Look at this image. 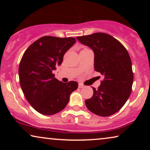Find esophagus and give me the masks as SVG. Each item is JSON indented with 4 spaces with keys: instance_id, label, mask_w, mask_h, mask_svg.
Instances as JSON below:
<instances>
[{
    "instance_id": "esophagus-1",
    "label": "esophagus",
    "mask_w": 150,
    "mask_h": 150,
    "mask_svg": "<svg viewBox=\"0 0 150 150\" xmlns=\"http://www.w3.org/2000/svg\"><path fill=\"white\" fill-rule=\"evenodd\" d=\"M79 88H81V89H82V88H84L85 87V86H84L83 84H81V83H79Z\"/></svg>"
}]
</instances>
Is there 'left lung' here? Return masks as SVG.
I'll use <instances>...</instances> for the list:
<instances>
[{
	"instance_id": "obj_1",
	"label": "left lung",
	"mask_w": 150,
	"mask_h": 150,
	"mask_svg": "<svg viewBox=\"0 0 150 150\" xmlns=\"http://www.w3.org/2000/svg\"><path fill=\"white\" fill-rule=\"evenodd\" d=\"M94 52V69L104 76L98 89L85 100L88 109L102 117L112 115L123 107L132 91L133 73L130 57L125 47L110 35L96 33L77 37Z\"/></svg>"
}]
</instances>
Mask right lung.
Here are the masks:
<instances>
[{"label": "right lung", "mask_w": 150, "mask_h": 150, "mask_svg": "<svg viewBox=\"0 0 150 150\" xmlns=\"http://www.w3.org/2000/svg\"><path fill=\"white\" fill-rule=\"evenodd\" d=\"M76 42L75 38L44 36L35 41L24 53L19 65L20 83L30 105L38 112L51 115L67 106L78 83H63L52 71L63 62V55Z\"/></svg>", "instance_id": "1"}]
</instances>
